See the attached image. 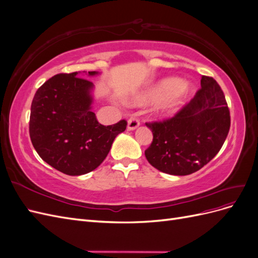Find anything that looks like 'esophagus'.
Returning <instances> with one entry per match:
<instances>
[{"instance_id": "34e87169", "label": "esophagus", "mask_w": 258, "mask_h": 258, "mask_svg": "<svg viewBox=\"0 0 258 258\" xmlns=\"http://www.w3.org/2000/svg\"><path fill=\"white\" fill-rule=\"evenodd\" d=\"M140 126V120L137 118V117H131V118L128 119V130H135Z\"/></svg>"}]
</instances>
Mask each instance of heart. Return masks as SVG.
Wrapping results in <instances>:
<instances>
[{"instance_id":"1","label":"heart","mask_w":258,"mask_h":258,"mask_svg":"<svg viewBox=\"0 0 258 258\" xmlns=\"http://www.w3.org/2000/svg\"><path fill=\"white\" fill-rule=\"evenodd\" d=\"M191 93V87L177 79H165L141 92L134 99L136 104L158 102L156 111L162 116L173 113Z\"/></svg>"}]
</instances>
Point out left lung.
Instances as JSON below:
<instances>
[{"label":"left lung","instance_id":"obj_1","mask_svg":"<svg viewBox=\"0 0 258 258\" xmlns=\"http://www.w3.org/2000/svg\"><path fill=\"white\" fill-rule=\"evenodd\" d=\"M153 142L145 151L151 165L161 172L188 175L220 152L230 128V113L216 81L202 75L201 88L173 117L146 122Z\"/></svg>","mask_w":258,"mask_h":258}]
</instances>
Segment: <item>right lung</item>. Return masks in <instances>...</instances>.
Returning a JSON list of instances; mask_svg holds the SVG:
<instances>
[{"label": "right lung", "instance_id": "1", "mask_svg": "<svg viewBox=\"0 0 258 258\" xmlns=\"http://www.w3.org/2000/svg\"><path fill=\"white\" fill-rule=\"evenodd\" d=\"M79 76L77 72L52 76L37 89L31 104V142L45 162L68 175L98 168L127 127L124 119L111 126L97 120L91 111L93 84Z\"/></svg>", "mask_w": 258, "mask_h": 258}]
</instances>
